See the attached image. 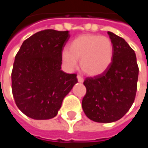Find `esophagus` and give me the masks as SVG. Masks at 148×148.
<instances>
[{"label": "esophagus", "mask_w": 148, "mask_h": 148, "mask_svg": "<svg viewBox=\"0 0 148 148\" xmlns=\"http://www.w3.org/2000/svg\"><path fill=\"white\" fill-rule=\"evenodd\" d=\"M77 78L78 82H83V81H84V80H83V77H82V76H80V75H77Z\"/></svg>", "instance_id": "obj_1"}]
</instances>
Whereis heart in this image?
Segmentation results:
<instances>
[{
  "instance_id": "heart-1",
  "label": "heart",
  "mask_w": 148,
  "mask_h": 148,
  "mask_svg": "<svg viewBox=\"0 0 148 148\" xmlns=\"http://www.w3.org/2000/svg\"><path fill=\"white\" fill-rule=\"evenodd\" d=\"M114 56L110 38L97 34L81 35L73 40L69 50L62 53V61L68 71H73L80 60L82 70L90 76H98L109 68Z\"/></svg>"
}]
</instances>
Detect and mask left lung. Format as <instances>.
Wrapping results in <instances>:
<instances>
[{"instance_id": "8db88e82", "label": "left lung", "mask_w": 148, "mask_h": 148, "mask_svg": "<svg viewBox=\"0 0 148 148\" xmlns=\"http://www.w3.org/2000/svg\"><path fill=\"white\" fill-rule=\"evenodd\" d=\"M107 34L113 43L112 62L103 74L86 78V94L82 102L90 120L104 123L120 119L131 108L139 76L135 51L123 38L112 32Z\"/></svg>"}]
</instances>
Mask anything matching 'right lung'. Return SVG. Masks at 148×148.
<instances>
[{
    "label": "right lung",
    "instance_id": "add662e5",
    "mask_svg": "<svg viewBox=\"0 0 148 148\" xmlns=\"http://www.w3.org/2000/svg\"><path fill=\"white\" fill-rule=\"evenodd\" d=\"M70 37L69 31H40L24 41L16 53L11 75L13 95L28 117H55L77 82L76 74L61 70L62 52Z\"/></svg>",
    "mask_w": 148,
    "mask_h": 148
}]
</instances>
